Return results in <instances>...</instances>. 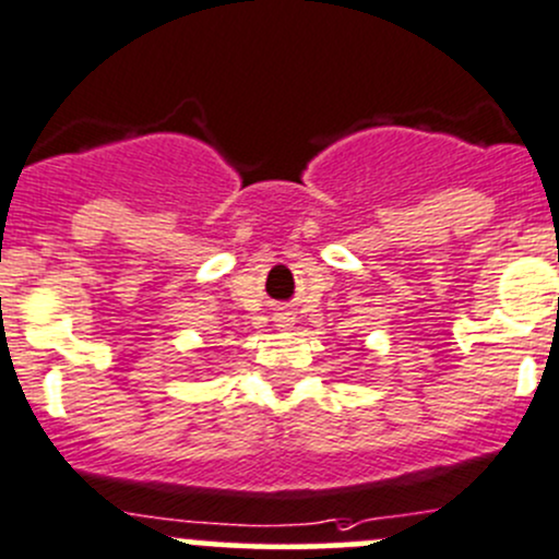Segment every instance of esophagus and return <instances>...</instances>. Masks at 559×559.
<instances>
[{"label":"esophagus","mask_w":559,"mask_h":559,"mask_svg":"<svg viewBox=\"0 0 559 559\" xmlns=\"http://www.w3.org/2000/svg\"><path fill=\"white\" fill-rule=\"evenodd\" d=\"M275 321H278V326H292V316L289 313H278V316H275Z\"/></svg>","instance_id":"34e87169"}]
</instances>
